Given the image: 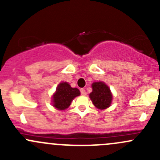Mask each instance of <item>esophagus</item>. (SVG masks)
<instances>
[{"instance_id":"1","label":"esophagus","mask_w":160,"mask_h":160,"mask_svg":"<svg viewBox=\"0 0 160 160\" xmlns=\"http://www.w3.org/2000/svg\"><path fill=\"white\" fill-rule=\"evenodd\" d=\"M80 93H81L82 95H86V90H85V89H83V88H81L80 89Z\"/></svg>"}]
</instances>
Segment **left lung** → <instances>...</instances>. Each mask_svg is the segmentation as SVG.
Listing matches in <instances>:
<instances>
[{"mask_svg":"<svg viewBox=\"0 0 160 160\" xmlns=\"http://www.w3.org/2000/svg\"><path fill=\"white\" fill-rule=\"evenodd\" d=\"M92 90L90 98L93 105L98 109L104 110L110 107L112 101V93L110 88L104 82H94L92 83Z\"/></svg>","mask_w":160,"mask_h":160,"instance_id":"left-lung-1","label":"left lung"}]
</instances>
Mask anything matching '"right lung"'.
<instances>
[{
	"label": "right lung",
	"instance_id": "obj_1",
	"mask_svg": "<svg viewBox=\"0 0 160 160\" xmlns=\"http://www.w3.org/2000/svg\"><path fill=\"white\" fill-rule=\"evenodd\" d=\"M80 92L77 88H72L67 82H62L56 88L52 96L53 107L58 110H65L70 105L76 97L79 96Z\"/></svg>",
	"mask_w": 160,
	"mask_h": 160
}]
</instances>
